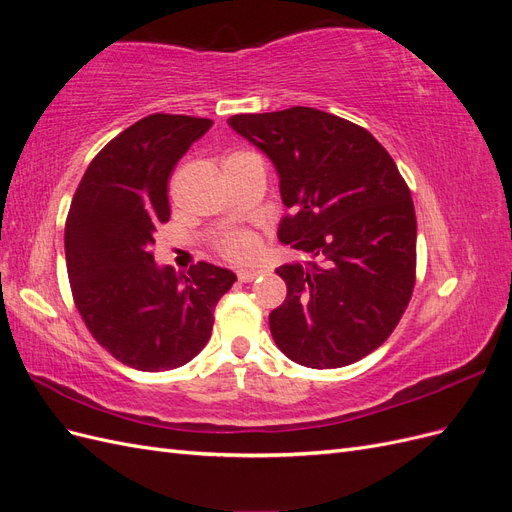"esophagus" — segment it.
<instances>
[{"mask_svg": "<svg viewBox=\"0 0 512 512\" xmlns=\"http://www.w3.org/2000/svg\"><path fill=\"white\" fill-rule=\"evenodd\" d=\"M237 275H239L241 282H254L258 275H262V271H258V269H241Z\"/></svg>", "mask_w": 512, "mask_h": 512, "instance_id": "34e87169", "label": "esophagus"}]
</instances>
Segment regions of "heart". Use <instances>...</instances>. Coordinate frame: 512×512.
<instances>
[{"label": "heart", "instance_id": "heart-1", "mask_svg": "<svg viewBox=\"0 0 512 512\" xmlns=\"http://www.w3.org/2000/svg\"><path fill=\"white\" fill-rule=\"evenodd\" d=\"M220 252L228 260L247 262L258 252V237L250 230H232L220 241Z\"/></svg>", "mask_w": 512, "mask_h": 512}]
</instances>
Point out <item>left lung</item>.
<instances>
[{
    "mask_svg": "<svg viewBox=\"0 0 512 512\" xmlns=\"http://www.w3.org/2000/svg\"><path fill=\"white\" fill-rule=\"evenodd\" d=\"M230 128L271 158L284 205L277 237L309 260L275 269L286 299L269 316L290 361L335 369L395 331L416 282L408 183L374 136L309 106L232 115Z\"/></svg>",
    "mask_w": 512,
    "mask_h": 512,
    "instance_id": "left-lung-1",
    "label": "left lung"
}]
</instances>
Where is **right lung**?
<instances>
[{"label":"right lung","mask_w":512,"mask_h":512,"mask_svg":"<svg viewBox=\"0 0 512 512\" xmlns=\"http://www.w3.org/2000/svg\"><path fill=\"white\" fill-rule=\"evenodd\" d=\"M211 119L156 113L132 123L91 160L66 220V265L91 337L123 365L168 371L190 363L213 329V309L237 275L209 262L188 273L153 262L168 222L173 168Z\"/></svg>","instance_id":"obj_1"}]
</instances>
